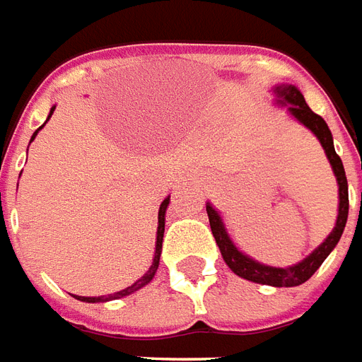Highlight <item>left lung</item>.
<instances>
[{
	"label": "left lung",
	"mask_w": 362,
	"mask_h": 362,
	"mask_svg": "<svg viewBox=\"0 0 362 362\" xmlns=\"http://www.w3.org/2000/svg\"><path fill=\"white\" fill-rule=\"evenodd\" d=\"M276 95L281 97L279 103H288V111L294 119H298L304 127H308L314 134L317 136L320 144L324 146L325 156L332 163L333 173L337 177V185H339V214H337V222L333 232L325 242L310 253L308 257L304 261H300L298 265H292V267L279 269V267H269V265H261L259 261H253L247 255H243L242 251H238L232 240L228 238L224 224L218 216V212L210 204H206V214H209L210 230L212 235L216 240V245L220 247V253L226 261V265L235 275L247 279L251 283L259 284H271V286H298V284L306 283L310 276L316 273L320 265L324 263V259L332 253V250L339 242L341 234H343V228L347 224V214H349V191H347V177H345V169L341 163V158L335 153L333 148V138L329 128L325 124V120L316 115V112L310 109L306 101H304V95L300 93L298 89L294 86H279L275 89Z\"/></svg>",
	"instance_id": "8db88e82"
}]
</instances>
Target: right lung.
Instances as JSON below:
<instances>
[{
  "label": "right lung",
  "instance_id": "1",
  "mask_svg": "<svg viewBox=\"0 0 362 362\" xmlns=\"http://www.w3.org/2000/svg\"><path fill=\"white\" fill-rule=\"evenodd\" d=\"M54 112V107L52 111H50V115L48 117H52ZM45 127V124H42ZM40 127V128H42ZM38 128V130H40ZM37 130V132H38ZM37 132L33 134V138H30V142L35 140V136H37ZM169 204V197L165 199V201L161 202L160 204V212H158V238H156V255H153V261H152V267H150V271L146 273L142 279H138L132 286H128V288H124V291L120 292H115V294H109V296H76L78 300H81V302H107V300H112V298H122V296H128V294H132L134 291H138V288H142L144 284H148L150 281L153 279V275H156V271H158V267H160V255H161V242H163V230H165V209H168Z\"/></svg>",
  "mask_w": 362,
  "mask_h": 362
}]
</instances>
